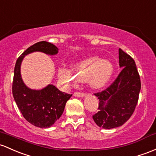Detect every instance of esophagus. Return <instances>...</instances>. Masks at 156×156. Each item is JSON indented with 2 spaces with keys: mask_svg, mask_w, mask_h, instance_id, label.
Instances as JSON below:
<instances>
[{
  "mask_svg": "<svg viewBox=\"0 0 156 156\" xmlns=\"http://www.w3.org/2000/svg\"><path fill=\"white\" fill-rule=\"evenodd\" d=\"M85 95H86V93H84V92H74V95L76 97H83Z\"/></svg>",
  "mask_w": 156,
  "mask_h": 156,
  "instance_id": "obj_1",
  "label": "esophagus"
}]
</instances>
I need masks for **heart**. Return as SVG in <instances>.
Returning a JSON list of instances; mask_svg holds the SVG:
<instances>
[{
  "instance_id": "heart-1",
  "label": "heart",
  "mask_w": 156,
  "mask_h": 156,
  "mask_svg": "<svg viewBox=\"0 0 156 156\" xmlns=\"http://www.w3.org/2000/svg\"><path fill=\"white\" fill-rule=\"evenodd\" d=\"M113 72L112 66L108 62H103L98 58L82 60L72 65L71 70L61 67L58 70L60 79L69 86H74L77 81H88L93 89L103 87Z\"/></svg>"
}]
</instances>
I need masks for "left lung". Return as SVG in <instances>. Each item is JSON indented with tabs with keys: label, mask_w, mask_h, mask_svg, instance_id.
<instances>
[{
	"label": "left lung",
	"mask_w": 156,
	"mask_h": 156,
	"mask_svg": "<svg viewBox=\"0 0 156 156\" xmlns=\"http://www.w3.org/2000/svg\"><path fill=\"white\" fill-rule=\"evenodd\" d=\"M119 52L121 71L106 90L94 93L99 99V111L92 119L98 126L104 129L118 127L129 119L141 90V79L135 61L121 49Z\"/></svg>",
	"instance_id": "8db88e82"
}]
</instances>
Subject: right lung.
I'll return each instance as SVG.
<instances>
[{
  "instance_id": "1",
  "label": "right lung",
  "mask_w": 156,
  "mask_h": 156,
  "mask_svg": "<svg viewBox=\"0 0 156 156\" xmlns=\"http://www.w3.org/2000/svg\"><path fill=\"white\" fill-rule=\"evenodd\" d=\"M33 52H42L55 55L58 49L51 43L37 42L25 50L16 61L12 82V95L23 118L32 125L47 128L62 115L66 101L72 94L60 91L53 85H48L41 90L29 89L20 76V64L26 55Z\"/></svg>"
}]
</instances>
